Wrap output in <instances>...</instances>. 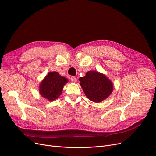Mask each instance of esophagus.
<instances>
[{
  "mask_svg": "<svg viewBox=\"0 0 156 156\" xmlns=\"http://www.w3.org/2000/svg\"><path fill=\"white\" fill-rule=\"evenodd\" d=\"M71 80L73 83H76L77 82V79L75 77L73 76V77H71Z\"/></svg>",
  "mask_w": 156,
  "mask_h": 156,
  "instance_id": "esophagus-1",
  "label": "esophagus"
}]
</instances>
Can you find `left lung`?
<instances>
[{
	"label": "left lung",
	"mask_w": 156,
	"mask_h": 156,
	"mask_svg": "<svg viewBox=\"0 0 156 156\" xmlns=\"http://www.w3.org/2000/svg\"><path fill=\"white\" fill-rule=\"evenodd\" d=\"M80 85L86 97L92 102L99 103L108 98L113 91V83L104 74L90 70L79 78Z\"/></svg>",
	"instance_id": "1"
}]
</instances>
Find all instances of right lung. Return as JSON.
Masks as SVG:
<instances>
[{
	"instance_id": "add662e5",
	"label": "right lung",
	"mask_w": 156,
	"mask_h": 156,
	"mask_svg": "<svg viewBox=\"0 0 156 156\" xmlns=\"http://www.w3.org/2000/svg\"><path fill=\"white\" fill-rule=\"evenodd\" d=\"M68 79L60 76L57 72H49L39 85V93L41 96L51 102L57 99L61 93Z\"/></svg>"
}]
</instances>
